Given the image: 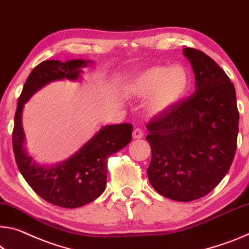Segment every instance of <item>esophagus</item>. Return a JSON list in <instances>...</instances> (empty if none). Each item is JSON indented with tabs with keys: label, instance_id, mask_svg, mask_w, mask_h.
Here are the masks:
<instances>
[{
	"label": "esophagus",
	"instance_id": "34e87169",
	"mask_svg": "<svg viewBox=\"0 0 249 249\" xmlns=\"http://www.w3.org/2000/svg\"><path fill=\"white\" fill-rule=\"evenodd\" d=\"M144 136V132L143 131H142V129L141 128H135V129H134V131H133V137H134V139H142V137H143Z\"/></svg>",
	"mask_w": 249,
	"mask_h": 249
}]
</instances>
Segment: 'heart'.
Listing matches in <instances>:
<instances>
[{
    "label": "heart",
    "mask_w": 249,
    "mask_h": 249,
    "mask_svg": "<svg viewBox=\"0 0 249 249\" xmlns=\"http://www.w3.org/2000/svg\"><path fill=\"white\" fill-rule=\"evenodd\" d=\"M191 76L183 65L154 66L134 76L124 85L126 95L148 97L146 108L153 114L163 113L175 106L186 95Z\"/></svg>",
    "instance_id": "heart-1"
}]
</instances>
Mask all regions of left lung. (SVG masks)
<instances>
[{
	"instance_id": "obj_1",
	"label": "left lung",
	"mask_w": 249,
	"mask_h": 249,
	"mask_svg": "<svg viewBox=\"0 0 249 249\" xmlns=\"http://www.w3.org/2000/svg\"><path fill=\"white\" fill-rule=\"evenodd\" d=\"M195 74V92L149 121L147 176L160 195L191 202L220 183L234 160L239 114L234 84L202 51L184 49Z\"/></svg>"
}]
</instances>
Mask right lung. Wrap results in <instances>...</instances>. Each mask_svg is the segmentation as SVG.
<instances>
[{
    "mask_svg": "<svg viewBox=\"0 0 249 249\" xmlns=\"http://www.w3.org/2000/svg\"><path fill=\"white\" fill-rule=\"evenodd\" d=\"M90 61H44L27 77L18 97L12 134L13 152L22 176L36 194L56 206L76 208L96 199L105 191L107 160L132 141V124L105 125L68 160L54 165H41L25 148L22 126L24 104L51 82L68 78L77 81Z\"/></svg>",
    "mask_w": 249,
    "mask_h": 249,
    "instance_id": "add662e5",
    "label": "right lung"
}]
</instances>
